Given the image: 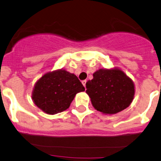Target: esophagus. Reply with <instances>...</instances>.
Listing matches in <instances>:
<instances>
[{
	"label": "esophagus",
	"mask_w": 161,
	"mask_h": 161,
	"mask_svg": "<svg viewBox=\"0 0 161 161\" xmlns=\"http://www.w3.org/2000/svg\"><path fill=\"white\" fill-rule=\"evenodd\" d=\"M82 84H83V85L84 86V87L86 88V80H83L82 81Z\"/></svg>",
	"instance_id": "1"
}]
</instances>
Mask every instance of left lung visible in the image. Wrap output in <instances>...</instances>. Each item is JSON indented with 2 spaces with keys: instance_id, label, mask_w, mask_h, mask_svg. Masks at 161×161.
<instances>
[{
  "instance_id": "left-lung-1",
  "label": "left lung",
  "mask_w": 161,
  "mask_h": 161,
  "mask_svg": "<svg viewBox=\"0 0 161 161\" xmlns=\"http://www.w3.org/2000/svg\"><path fill=\"white\" fill-rule=\"evenodd\" d=\"M86 87L93 107L106 114L122 111L134 98V84L119 69L98 70L86 82Z\"/></svg>"
}]
</instances>
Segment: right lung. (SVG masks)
I'll return each instance as SVG.
<instances>
[{"mask_svg":"<svg viewBox=\"0 0 161 161\" xmlns=\"http://www.w3.org/2000/svg\"><path fill=\"white\" fill-rule=\"evenodd\" d=\"M84 90L77 76L61 69L43 75L34 86L32 98L39 109L54 115L68 109L75 95Z\"/></svg>","mask_w":161,"mask_h":161,"instance_id":"add662e5","label":"right lung"}]
</instances>
